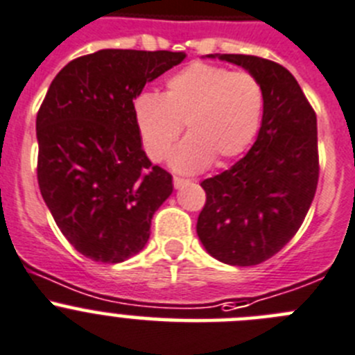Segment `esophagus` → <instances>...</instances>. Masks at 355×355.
Listing matches in <instances>:
<instances>
[{"label":"esophagus","instance_id":"obj_1","mask_svg":"<svg viewBox=\"0 0 355 355\" xmlns=\"http://www.w3.org/2000/svg\"><path fill=\"white\" fill-rule=\"evenodd\" d=\"M189 182H191V180H187V178L173 177V185H175V189H180V187H184V185H185V184H189Z\"/></svg>","mask_w":355,"mask_h":355}]
</instances>
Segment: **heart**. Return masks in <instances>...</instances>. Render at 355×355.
Segmentation results:
<instances>
[{"label":"heart","instance_id":"obj_1","mask_svg":"<svg viewBox=\"0 0 355 355\" xmlns=\"http://www.w3.org/2000/svg\"><path fill=\"white\" fill-rule=\"evenodd\" d=\"M263 84L248 71L193 62L170 75L161 94L141 92L132 99V121L147 157L161 162L180 137H189L171 154V166L196 173L243 154L256 140L264 115Z\"/></svg>","mask_w":355,"mask_h":355}]
</instances>
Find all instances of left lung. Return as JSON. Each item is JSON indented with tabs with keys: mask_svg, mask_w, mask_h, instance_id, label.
<instances>
[{
	"mask_svg": "<svg viewBox=\"0 0 355 355\" xmlns=\"http://www.w3.org/2000/svg\"><path fill=\"white\" fill-rule=\"evenodd\" d=\"M218 58L256 75L266 103L247 155L201 182L207 201L196 231L215 259L254 266L282 250L310 210L319 182L317 115L282 64L257 55Z\"/></svg>",
	"mask_w": 355,
	"mask_h": 355,
	"instance_id": "8db88e82",
	"label": "left lung"
}]
</instances>
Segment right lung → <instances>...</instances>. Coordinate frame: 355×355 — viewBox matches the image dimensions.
<instances>
[{
	"instance_id": "obj_1",
	"label": "right lung",
	"mask_w": 355,
	"mask_h": 355,
	"mask_svg": "<svg viewBox=\"0 0 355 355\" xmlns=\"http://www.w3.org/2000/svg\"><path fill=\"white\" fill-rule=\"evenodd\" d=\"M184 52L105 49L55 75L38 115L40 193L66 240L98 263H122L150 236L171 175L148 161L132 121L147 82Z\"/></svg>"
}]
</instances>
